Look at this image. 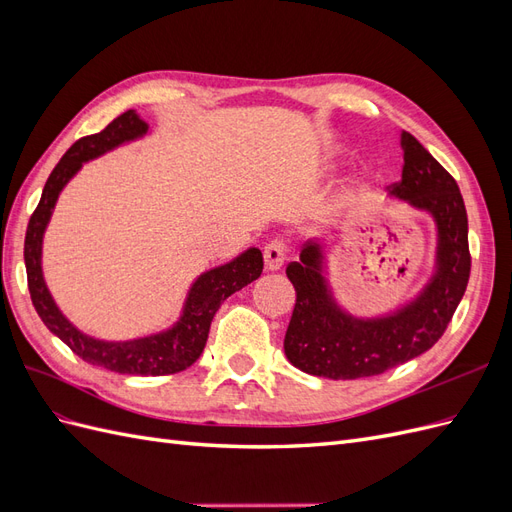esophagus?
<instances>
[{
	"label": "esophagus",
	"mask_w": 512,
	"mask_h": 512,
	"mask_svg": "<svg viewBox=\"0 0 512 512\" xmlns=\"http://www.w3.org/2000/svg\"><path fill=\"white\" fill-rule=\"evenodd\" d=\"M286 254H288V247L282 239H273L265 245V267L267 271H277L282 269L284 260H286Z\"/></svg>",
	"instance_id": "obj_1"
}]
</instances>
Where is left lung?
I'll return each instance as SVG.
<instances>
[{
    "label": "left lung",
    "instance_id": "obj_1",
    "mask_svg": "<svg viewBox=\"0 0 512 512\" xmlns=\"http://www.w3.org/2000/svg\"><path fill=\"white\" fill-rule=\"evenodd\" d=\"M404 170L391 196L427 211L438 228L436 273L416 299L397 312L359 318L337 305L324 277V247L307 241L299 262L286 267L297 303L284 337L288 361L305 374L356 380L384 374L438 342L470 280L468 213L457 181L416 141L401 132Z\"/></svg>",
    "mask_w": 512,
    "mask_h": 512
}]
</instances>
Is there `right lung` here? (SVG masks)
I'll use <instances>...</instances> for the list:
<instances>
[{
    "label": "right lung",
    "mask_w": 512,
    "mask_h": 512,
    "mask_svg": "<svg viewBox=\"0 0 512 512\" xmlns=\"http://www.w3.org/2000/svg\"><path fill=\"white\" fill-rule=\"evenodd\" d=\"M147 130L149 126L141 117L134 111H126L108 123L102 132L81 138L66 151V156L59 160L51 177L46 179L40 203L29 218L25 235V269L32 303L46 329L57 335L74 354H79L83 361L117 371V374L168 376L196 363L205 350L211 320L220 305L230 294L258 280L262 273V252L258 247H250L235 260L200 275L192 284L188 299L183 303V312L173 327L156 335L130 339V342H104V339L89 337L76 329L61 314L42 275V237L66 183L79 173L83 162L94 160L121 143L141 138Z\"/></svg>",
    "instance_id": "right-lung-1"
}]
</instances>
